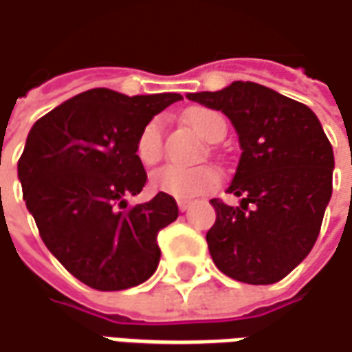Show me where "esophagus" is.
Listing matches in <instances>:
<instances>
[{
    "mask_svg": "<svg viewBox=\"0 0 352 352\" xmlns=\"http://www.w3.org/2000/svg\"><path fill=\"white\" fill-rule=\"evenodd\" d=\"M177 206H179L181 212H186V210L190 208V202H188V200H179V202H177Z\"/></svg>",
    "mask_w": 352,
    "mask_h": 352,
    "instance_id": "esophagus-1",
    "label": "esophagus"
}]
</instances>
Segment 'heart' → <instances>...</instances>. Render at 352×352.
I'll return each mask as SVG.
<instances>
[{
	"instance_id": "obj_1",
	"label": "heart",
	"mask_w": 352,
	"mask_h": 352,
	"mask_svg": "<svg viewBox=\"0 0 352 352\" xmlns=\"http://www.w3.org/2000/svg\"><path fill=\"white\" fill-rule=\"evenodd\" d=\"M185 121L192 131L206 140H217L221 129L226 131L223 119L204 107H192L185 113ZM135 154L142 166H154L164 156V119L152 117L136 136ZM219 173L214 167H179L164 166L150 177V186L162 195L173 196L179 200H188L208 195L219 185Z\"/></svg>"
}]
</instances>
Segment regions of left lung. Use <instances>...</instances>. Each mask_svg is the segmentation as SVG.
Here are the masks:
<instances>
[{
  "label": "left lung",
  "mask_w": 352,
  "mask_h": 352,
  "mask_svg": "<svg viewBox=\"0 0 352 352\" xmlns=\"http://www.w3.org/2000/svg\"><path fill=\"white\" fill-rule=\"evenodd\" d=\"M186 98L226 113L243 150L227 188L241 204L210 200L214 264L250 285L281 281L312 250L331 198L333 150L324 129L310 107L256 82Z\"/></svg>",
  "instance_id": "1"
}]
</instances>
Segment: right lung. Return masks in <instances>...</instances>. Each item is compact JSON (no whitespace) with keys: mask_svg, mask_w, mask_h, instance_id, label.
Wrapping results in <instances>:
<instances>
[{"mask_svg":"<svg viewBox=\"0 0 352 352\" xmlns=\"http://www.w3.org/2000/svg\"><path fill=\"white\" fill-rule=\"evenodd\" d=\"M183 100L175 92L125 96L92 88L40 117L30 129L19 179L47 250L98 291L140 285L160 262L157 233L175 221L173 196L126 206L146 185L135 154L146 121Z\"/></svg>","mask_w":352,"mask_h":352,"instance_id":"right-lung-1","label":"right lung"}]
</instances>
